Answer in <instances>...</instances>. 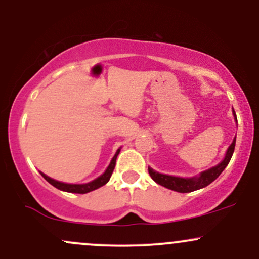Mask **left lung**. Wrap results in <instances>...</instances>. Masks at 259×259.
I'll list each match as a JSON object with an SVG mask.
<instances>
[{
    "label": "left lung",
    "instance_id": "left-lung-1",
    "mask_svg": "<svg viewBox=\"0 0 259 259\" xmlns=\"http://www.w3.org/2000/svg\"><path fill=\"white\" fill-rule=\"evenodd\" d=\"M233 115H235V120L237 121L235 110H233ZM235 146H236V138L233 139L232 144H231L230 148L227 149L225 159H223L219 165L213 166V167L201 172L200 176H195V178H190V179L176 178V176L164 175V174L156 172V171L152 170L151 167H148L149 174H150L151 179L154 180L156 184L161 185V186L166 187V189L172 190V191L181 192V194H187V192L196 191V190H200V189H203V187L208 186L211 182H213L214 180L221 175V172L225 170L226 166H227L228 162H230L231 157H232L233 151H235Z\"/></svg>",
    "mask_w": 259,
    "mask_h": 259
}]
</instances>
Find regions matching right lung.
I'll list each match as a JSON object with an SVG mask.
<instances>
[{
    "instance_id": "obj_1",
    "label": "right lung",
    "mask_w": 259,
    "mask_h": 259,
    "mask_svg": "<svg viewBox=\"0 0 259 259\" xmlns=\"http://www.w3.org/2000/svg\"><path fill=\"white\" fill-rule=\"evenodd\" d=\"M119 152H120V149H118V151L115 152V155H114V157L111 159L110 164H109L108 168L105 170V172L103 174V175H100L99 178L93 180V181L88 182V184H81V185L64 184V182H59V181H57V180L51 179L50 176L45 175V174H42V172H40V175H42L43 178L47 180V181L50 182L52 186H54L56 189H58V190H62V191L72 192V194H87V192L94 191V190H97V189H99V187L104 186V185L107 184L109 180H110L111 174H113L114 167H115L116 157H118Z\"/></svg>"
}]
</instances>
